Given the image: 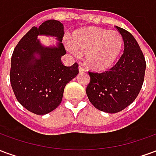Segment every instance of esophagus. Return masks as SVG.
<instances>
[{"label":"esophagus","instance_id":"1","mask_svg":"<svg viewBox=\"0 0 156 156\" xmlns=\"http://www.w3.org/2000/svg\"><path fill=\"white\" fill-rule=\"evenodd\" d=\"M78 70H79V73H83V72H85V69L82 67V65H79Z\"/></svg>","mask_w":156,"mask_h":156}]
</instances>
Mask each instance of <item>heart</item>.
I'll use <instances>...</instances> for the list:
<instances>
[{"mask_svg":"<svg viewBox=\"0 0 156 156\" xmlns=\"http://www.w3.org/2000/svg\"><path fill=\"white\" fill-rule=\"evenodd\" d=\"M124 39L117 31L88 27L75 32L71 45L67 48L72 54L86 55V63L94 71H105L115 64L120 54Z\"/></svg>","mask_w":156,"mask_h":156,"instance_id":"1","label":"heart"}]
</instances>
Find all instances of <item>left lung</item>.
I'll return each instance as SVG.
<instances>
[{
	"label": "left lung",
	"instance_id": "left-lung-1",
	"mask_svg": "<svg viewBox=\"0 0 156 156\" xmlns=\"http://www.w3.org/2000/svg\"><path fill=\"white\" fill-rule=\"evenodd\" d=\"M124 39V53L116 64L102 73H88L90 83L86 94L100 111L115 114L131 105L144 83L145 59L134 36L116 27Z\"/></svg>",
	"mask_w": 156,
	"mask_h": 156
}]
</instances>
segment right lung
Wrapping results in <instances>:
<instances>
[{"instance_id": "add662e5", "label": "right lung", "mask_w": 156, "mask_h": 156, "mask_svg": "<svg viewBox=\"0 0 156 156\" xmlns=\"http://www.w3.org/2000/svg\"><path fill=\"white\" fill-rule=\"evenodd\" d=\"M62 23L48 20L39 27H33L14 49L11 61L10 79L16 99L27 110L47 115L60 105L66 84L78 74V65L63 66L66 54L62 43ZM38 35L53 36L55 44H42Z\"/></svg>"}]
</instances>
